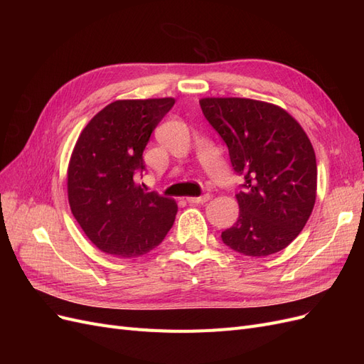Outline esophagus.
Returning a JSON list of instances; mask_svg holds the SVG:
<instances>
[{
	"label": "esophagus",
	"mask_w": 364,
	"mask_h": 364,
	"mask_svg": "<svg viewBox=\"0 0 364 364\" xmlns=\"http://www.w3.org/2000/svg\"><path fill=\"white\" fill-rule=\"evenodd\" d=\"M209 199H211V196L209 194H203V196H200V197H188V200L190 203H205V202H208Z\"/></svg>",
	"instance_id": "obj_1"
}]
</instances>
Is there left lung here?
<instances>
[{"label": "left lung", "instance_id": "1", "mask_svg": "<svg viewBox=\"0 0 364 364\" xmlns=\"http://www.w3.org/2000/svg\"><path fill=\"white\" fill-rule=\"evenodd\" d=\"M202 112L245 178L235 194L240 215L222 232L226 246L247 257L287 247L310 218L317 191L314 149L285 109L240 97H206Z\"/></svg>", "mask_w": 364, "mask_h": 364}]
</instances>
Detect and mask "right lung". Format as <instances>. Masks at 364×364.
I'll list each match as a JSON object with an SVG mask.
<instances>
[{
  "label": "right lung",
  "instance_id": "obj_1",
  "mask_svg": "<svg viewBox=\"0 0 364 364\" xmlns=\"http://www.w3.org/2000/svg\"><path fill=\"white\" fill-rule=\"evenodd\" d=\"M174 98L117 100L86 124L68 164V202L86 237L102 252L134 258L155 249L178 205L136 182L142 151ZM146 186V185H144Z\"/></svg>",
  "mask_w": 364,
  "mask_h": 364
}]
</instances>
